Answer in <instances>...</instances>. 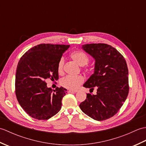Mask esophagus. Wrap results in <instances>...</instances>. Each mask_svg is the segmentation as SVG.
Instances as JSON below:
<instances>
[{
    "label": "esophagus",
    "mask_w": 146,
    "mask_h": 146,
    "mask_svg": "<svg viewBox=\"0 0 146 146\" xmlns=\"http://www.w3.org/2000/svg\"><path fill=\"white\" fill-rule=\"evenodd\" d=\"M68 93H76L77 92V90H69L68 91Z\"/></svg>",
    "instance_id": "34e87169"
}]
</instances>
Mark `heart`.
Listing matches in <instances>:
<instances>
[{"label": "heart", "instance_id": "obj_1", "mask_svg": "<svg viewBox=\"0 0 146 146\" xmlns=\"http://www.w3.org/2000/svg\"><path fill=\"white\" fill-rule=\"evenodd\" d=\"M71 58L81 66H85L89 61L88 55L82 51H75L71 52ZM64 64V60L62 57L59 60L58 64V71L60 73L63 72ZM83 81H84V78L82 76H67L61 80V85L66 88L75 90L83 83Z\"/></svg>", "mask_w": 146, "mask_h": 146}]
</instances>
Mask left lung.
<instances>
[{
  "label": "left lung",
  "mask_w": 146,
  "mask_h": 146,
  "mask_svg": "<svg viewBox=\"0 0 146 146\" xmlns=\"http://www.w3.org/2000/svg\"><path fill=\"white\" fill-rule=\"evenodd\" d=\"M82 48L95 60L94 74L83 86L90 90L96 86L97 92L96 95L86 94L80 107L93 119H108L117 113L127 97V65L123 56L110 45L86 44Z\"/></svg>",
  "instance_id": "1"
}]
</instances>
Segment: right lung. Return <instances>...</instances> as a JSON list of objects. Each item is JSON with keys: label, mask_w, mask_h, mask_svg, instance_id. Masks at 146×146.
<instances>
[{"label": "right lung", "mask_w": 146, "mask_h": 146, "mask_svg": "<svg viewBox=\"0 0 146 146\" xmlns=\"http://www.w3.org/2000/svg\"><path fill=\"white\" fill-rule=\"evenodd\" d=\"M70 45L41 44L29 49L19 61L15 73V95L21 107L29 116L47 120L61 108L66 90H52L45 80H58V64Z\"/></svg>", "instance_id": "add662e5"}]
</instances>
